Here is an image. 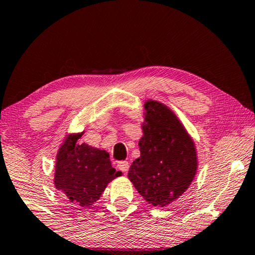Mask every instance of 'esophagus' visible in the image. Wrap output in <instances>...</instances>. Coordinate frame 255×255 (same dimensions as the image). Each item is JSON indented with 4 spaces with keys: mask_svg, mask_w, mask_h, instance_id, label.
<instances>
[{
    "mask_svg": "<svg viewBox=\"0 0 255 255\" xmlns=\"http://www.w3.org/2000/svg\"><path fill=\"white\" fill-rule=\"evenodd\" d=\"M128 167H130V165H128V161H120L117 163V168L122 170V172H124V173L128 172Z\"/></svg>",
    "mask_w": 255,
    "mask_h": 255,
    "instance_id": "34e87169",
    "label": "esophagus"
}]
</instances>
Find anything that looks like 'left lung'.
<instances>
[{
	"instance_id": "obj_1",
	"label": "left lung",
	"mask_w": 255,
	"mask_h": 255,
	"mask_svg": "<svg viewBox=\"0 0 255 255\" xmlns=\"http://www.w3.org/2000/svg\"><path fill=\"white\" fill-rule=\"evenodd\" d=\"M144 135L139 140L140 156L128 177L153 207H166L190 186L197 168L196 151L182 124L163 104H145Z\"/></svg>"
}]
</instances>
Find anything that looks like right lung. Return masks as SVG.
Here are the masks:
<instances>
[{
	"instance_id": "right-lung-1",
	"label": "right lung",
	"mask_w": 255,
	"mask_h": 255,
	"mask_svg": "<svg viewBox=\"0 0 255 255\" xmlns=\"http://www.w3.org/2000/svg\"><path fill=\"white\" fill-rule=\"evenodd\" d=\"M80 135H69L59 149L54 184L69 202L89 207L99 200L107 184L122 173L113 168L108 152L85 142L76 144Z\"/></svg>"
}]
</instances>
